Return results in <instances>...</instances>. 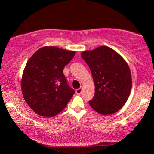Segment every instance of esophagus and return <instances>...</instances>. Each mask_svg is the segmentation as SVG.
<instances>
[{"instance_id":"esophagus-1","label":"esophagus","mask_w":154,"mask_h":154,"mask_svg":"<svg viewBox=\"0 0 154 154\" xmlns=\"http://www.w3.org/2000/svg\"><path fill=\"white\" fill-rule=\"evenodd\" d=\"M82 89H83V87H81L80 88H79V89H77L76 90H75V92H76L77 94H80L82 92Z\"/></svg>"}]
</instances>
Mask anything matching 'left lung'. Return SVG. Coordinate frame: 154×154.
Here are the masks:
<instances>
[{"label":"left lung","instance_id":"obj_1","mask_svg":"<svg viewBox=\"0 0 154 154\" xmlns=\"http://www.w3.org/2000/svg\"><path fill=\"white\" fill-rule=\"evenodd\" d=\"M91 71L95 92L90 106L102 115L113 114L127 102L131 92L130 68L120 54L106 46L82 52Z\"/></svg>","mask_w":154,"mask_h":154}]
</instances>
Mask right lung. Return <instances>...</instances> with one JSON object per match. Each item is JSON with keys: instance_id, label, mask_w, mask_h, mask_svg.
Segmentation results:
<instances>
[{"instance_id": "obj_1", "label": "right lung", "mask_w": 154, "mask_h": 154, "mask_svg": "<svg viewBox=\"0 0 154 154\" xmlns=\"http://www.w3.org/2000/svg\"><path fill=\"white\" fill-rule=\"evenodd\" d=\"M75 54L54 46L38 50L27 62L22 79L24 100L44 117H53L64 109L75 90L69 87L63 69Z\"/></svg>"}]
</instances>
